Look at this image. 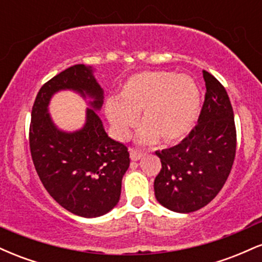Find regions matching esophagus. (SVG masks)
Returning <instances> with one entry per match:
<instances>
[{
    "label": "esophagus",
    "instance_id": "esophagus-1",
    "mask_svg": "<svg viewBox=\"0 0 262 262\" xmlns=\"http://www.w3.org/2000/svg\"><path fill=\"white\" fill-rule=\"evenodd\" d=\"M129 152H130V159L133 161L139 160V159L143 156L144 151L141 149H137V148H130L129 149Z\"/></svg>",
    "mask_w": 262,
    "mask_h": 262
}]
</instances>
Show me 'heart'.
Here are the masks:
<instances>
[{"label":"heart","mask_w":262,"mask_h":262,"mask_svg":"<svg viewBox=\"0 0 262 262\" xmlns=\"http://www.w3.org/2000/svg\"><path fill=\"white\" fill-rule=\"evenodd\" d=\"M201 112V91L187 75L146 71L133 75L122 86L117 100H108L106 114L121 139L128 137L140 114L143 127L138 140L164 143L183 139Z\"/></svg>","instance_id":"b5f03b06"}]
</instances>
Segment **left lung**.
<instances>
[{
    "label": "left lung",
    "instance_id": "left-lung-1",
    "mask_svg": "<svg viewBox=\"0 0 262 262\" xmlns=\"http://www.w3.org/2000/svg\"><path fill=\"white\" fill-rule=\"evenodd\" d=\"M206 95L197 124L170 149L156 151L161 170L155 177L158 202L167 209L191 213L207 206L223 188L236 151V129L229 96L203 70Z\"/></svg>",
    "mask_w": 262,
    "mask_h": 262
}]
</instances>
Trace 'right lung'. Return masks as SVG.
<instances>
[{
    "instance_id": "1",
    "label": "right lung",
    "mask_w": 262,
    "mask_h": 262,
    "mask_svg": "<svg viewBox=\"0 0 262 262\" xmlns=\"http://www.w3.org/2000/svg\"><path fill=\"white\" fill-rule=\"evenodd\" d=\"M66 89L92 97L95 110L102 106L103 91L91 68L83 64L68 68L45 82L32 108V160L48 193L62 208L80 217H100L121 197L122 179L130 162L128 148L108 137L92 110H87L86 124L81 130L64 133L56 129L47 107L54 93Z\"/></svg>"
}]
</instances>
